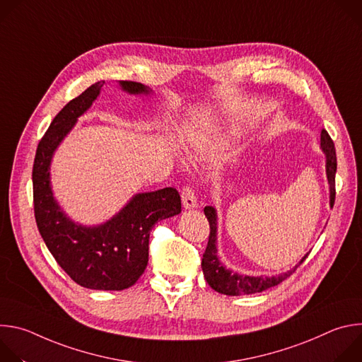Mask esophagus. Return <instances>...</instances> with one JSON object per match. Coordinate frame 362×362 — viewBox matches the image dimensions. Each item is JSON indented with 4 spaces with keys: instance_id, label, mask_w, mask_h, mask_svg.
Segmentation results:
<instances>
[{
    "instance_id": "1",
    "label": "esophagus",
    "mask_w": 362,
    "mask_h": 362,
    "mask_svg": "<svg viewBox=\"0 0 362 362\" xmlns=\"http://www.w3.org/2000/svg\"><path fill=\"white\" fill-rule=\"evenodd\" d=\"M182 202H183L185 209L196 208V194H194L192 187H189V186L183 187V190H182Z\"/></svg>"
}]
</instances>
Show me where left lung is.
<instances>
[{"mask_svg": "<svg viewBox=\"0 0 362 362\" xmlns=\"http://www.w3.org/2000/svg\"><path fill=\"white\" fill-rule=\"evenodd\" d=\"M321 147L325 153L327 158V177L329 183V203L334 206L335 202V173H337V153H335V146L328 134L327 130L321 132ZM206 218L209 221L211 226V233H209V240L208 246H206V250L202 257V269L206 282L209 284L212 289H215L219 293L223 295H230V296H239V295H249V293H256V292H262L268 288L276 286L286 278H289L298 267L306 259L308 253L302 257L298 265L292 268L291 271L285 274H279L276 276H247V275H239L236 272H232L221 264L219 257H218V247H216V232H218V215L216 211L212 208V206H206L203 209Z\"/></svg>", "mask_w": 362, "mask_h": 362, "instance_id": "8db88e82", "label": "left lung"}]
</instances>
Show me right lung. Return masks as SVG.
<instances>
[{
	"label": "right lung",
	"instance_id": "1",
	"mask_svg": "<svg viewBox=\"0 0 362 362\" xmlns=\"http://www.w3.org/2000/svg\"><path fill=\"white\" fill-rule=\"evenodd\" d=\"M105 81H97L70 100L51 122L38 143L33 166V199L37 228L48 250L80 286L122 291L137 282L147 267L150 230L159 221L179 215L180 194L175 187L134 194L106 223L83 226L60 209L49 186L51 158L77 119L93 105ZM130 94H148L136 81H120Z\"/></svg>",
	"mask_w": 362,
	"mask_h": 362
}]
</instances>
